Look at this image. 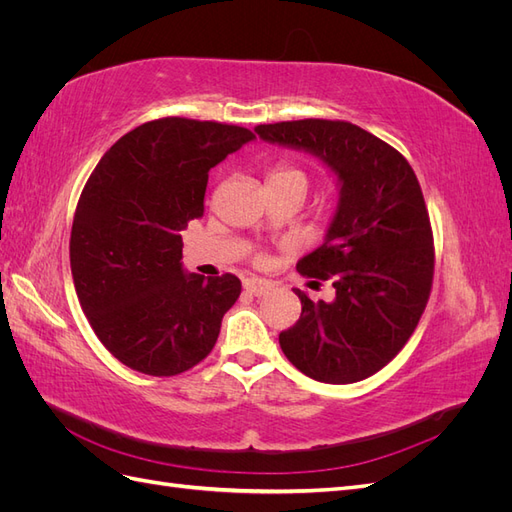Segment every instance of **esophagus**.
I'll list each match as a JSON object with an SVG mask.
<instances>
[{
  "instance_id": "34e87169",
  "label": "esophagus",
  "mask_w": 512,
  "mask_h": 512,
  "mask_svg": "<svg viewBox=\"0 0 512 512\" xmlns=\"http://www.w3.org/2000/svg\"><path fill=\"white\" fill-rule=\"evenodd\" d=\"M243 288L245 292L254 294V297H262V294L267 292L269 284L265 280H258V277H247V280H243Z\"/></svg>"
}]
</instances>
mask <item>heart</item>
<instances>
[{"label":"heart","instance_id":"1","mask_svg":"<svg viewBox=\"0 0 512 512\" xmlns=\"http://www.w3.org/2000/svg\"><path fill=\"white\" fill-rule=\"evenodd\" d=\"M269 181H303V183H307L303 170L294 168V166H277L269 175Z\"/></svg>","mask_w":512,"mask_h":512}]
</instances>
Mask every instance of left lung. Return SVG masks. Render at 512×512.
<instances>
[{"label": "left lung", "mask_w": 512, "mask_h": 512, "mask_svg": "<svg viewBox=\"0 0 512 512\" xmlns=\"http://www.w3.org/2000/svg\"><path fill=\"white\" fill-rule=\"evenodd\" d=\"M254 132L318 158L339 188L322 245L297 262L303 275L331 280L335 299L314 303L297 290L301 316L280 346L318 382L365 380L406 346L429 299L433 237L421 185L399 151L348 121H282Z\"/></svg>", "instance_id": "1"}]
</instances>
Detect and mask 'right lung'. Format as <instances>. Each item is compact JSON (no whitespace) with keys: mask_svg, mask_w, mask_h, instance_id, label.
Instances as JSON below:
<instances>
[{"mask_svg":"<svg viewBox=\"0 0 512 512\" xmlns=\"http://www.w3.org/2000/svg\"><path fill=\"white\" fill-rule=\"evenodd\" d=\"M254 138L166 117L121 136L91 173L72 222V280L91 329L130 369L175 376L218 342L241 282L185 271L181 230L205 211L209 170Z\"/></svg>","mask_w":512,"mask_h":512,"instance_id":"1","label":"right lung"}]
</instances>
